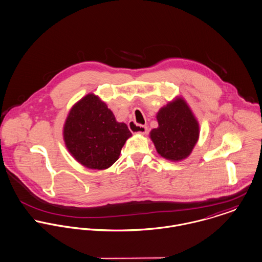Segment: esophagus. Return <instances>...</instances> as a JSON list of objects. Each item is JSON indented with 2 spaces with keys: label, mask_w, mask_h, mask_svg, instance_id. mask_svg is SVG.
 I'll return each mask as SVG.
<instances>
[{
  "label": "esophagus",
  "mask_w": 262,
  "mask_h": 262,
  "mask_svg": "<svg viewBox=\"0 0 262 262\" xmlns=\"http://www.w3.org/2000/svg\"><path fill=\"white\" fill-rule=\"evenodd\" d=\"M129 129L133 134H141V135H145L147 134L148 127L146 125H142V124H137L136 122H130L129 123Z\"/></svg>",
  "instance_id": "1"
}]
</instances>
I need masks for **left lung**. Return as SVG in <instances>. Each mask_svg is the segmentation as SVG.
Segmentation results:
<instances>
[{
    "mask_svg": "<svg viewBox=\"0 0 262 262\" xmlns=\"http://www.w3.org/2000/svg\"><path fill=\"white\" fill-rule=\"evenodd\" d=\"M157 128L150 138L157 153L166 160L178 162L188 157L200 138V124L189 105L182 98L163 106L157 113Z\"/></svg>",
    "mask_w": 262,
    "mask_h": 262,
    "instance_id": "obj_1",
    "label": "left lung"
}]
</instances>
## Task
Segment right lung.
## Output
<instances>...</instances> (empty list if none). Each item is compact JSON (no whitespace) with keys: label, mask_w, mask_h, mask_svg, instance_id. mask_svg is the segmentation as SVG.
<instances>
[{"label":"right lung","mask_w":262,"mask_h":262,"mask_svg":"<svg viewBox=\"0 0 262 262\" xmlns=\"http://www.w3.org/2000/svg\"><path fill=\"white\" fill-rule=\"evenodd\" d=\"M62 136L77 162L89 169L104 170L118 160L132 133L124 122L116 121L97 95L89 93L71 108Z\"/></svg>","instance_id":"right-lung-1"}]
</instances>
